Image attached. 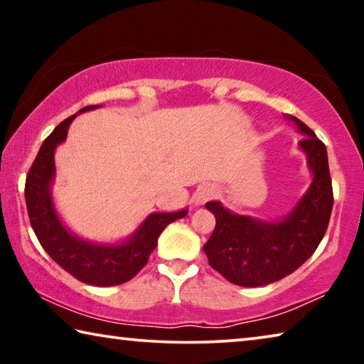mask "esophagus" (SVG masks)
<instances>
[{"mask_svg": "<svg viewBox=\"0 0 364 364\" xmlns=\"http://www.w3.org/2000/svg\"><path fill=\"white\" fill-rule=\"evenodd\" d=\"M215 193H217V191H215L212 186H199L197 188V191H196V194H194V197H193V200H194V204L196 205H202V204H205L207 200H210L212 197L215 196Z\"/></svg>", "mask_w": 364, "mask_h": 364, "instance_id": "esophagus-1", "label": "esophagus"}]
</instances>
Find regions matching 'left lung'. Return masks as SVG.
<instances>
[{"instance_id":"left-lung-1","label":"left lung","mask_w":364,"mask_h":364,"mask_svg":"<svg viewBox=\"0 0 364 364\" xmlns=\"http://www.w3.org/2000/svg\"><path fill=\"white\" fill-rule=\"evenodd\" d=\"M287 117L306 134L300 147L315 175L294 212L279 223H263L234 215L220 202L205 204L217 220L204 245L208 264L232 284L260 287L286 278L315 254L328 230L334 205L328 151L311 128L297 117Z\"/></svg>"}]
</instances>
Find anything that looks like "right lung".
<instances>
[{"mask_svg":"<svg viewBox=\"0 0 364 364\" xmlns=\"http://www.w3.org/2000/svg\"><path fill=\"white\" fill-rule=\"evenodd\" d=\"M93 107H85L82 112ZM75 117L72 115L60 122L54 132L43 141L28 170L26 202L30 225L41 247L73 278L91 286H119L134 278L146 267L151 252L157 247V239L165 226L183 218L188 210L151 215L130 241L122 245H96L72 236L54 210L49 196V184L54 176V149L67 138V130Z\"/></svg>","mask_w":364,"mask_h":364,"instance_id":"right-lung-1","label":"right lung"}]
</instances>
